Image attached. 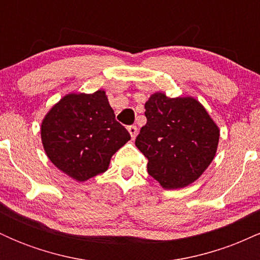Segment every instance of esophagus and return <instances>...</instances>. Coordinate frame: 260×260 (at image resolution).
I'll return each mask as SVG.
<instances>
[{
    "instance_id": "34e87169",
    "label": "esophagus",
    "mask_w": 260,
    "mask_h": 260,
    "mask_svg": "<svg viewBox=\"0 0 260 260\" xmlns=\"http://www.w3.org/2000/svg\"><path fill=\"white\" fill-rule=\"evenodd\" d=\"M128 132H129L131 137H132V139H136L137 133H138V129H137L136 126H129V127H128Z\"/></svg>"
}]
</instances>
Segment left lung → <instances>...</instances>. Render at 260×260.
I'll return each instance as SVG.
<instances>
[{"label":"left lung","instance_id":"8db88e82","mask_svg":"<svg viewBox=\"0 0 260 260\" xmlns=\"http://www.w3.org/2000/svg\"><path fill=\"white\" fill-rule=\"evenodd\" d=\"M147 124L136 147L148 159V172L165 189L192 184L215 157L220 129L193 96L156 91L145 103Z\"/></svg>","mask_w":260,"mask_h":260}]
</instances>
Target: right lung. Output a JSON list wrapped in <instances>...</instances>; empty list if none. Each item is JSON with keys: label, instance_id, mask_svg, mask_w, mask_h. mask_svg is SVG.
Masks as SVG:
<instances>
[{"label": "right lung", "instance_id": "obj_1", "mask_svg": "<svg viewBox=\"0 0 260 260\" xmlns=\"http://www.w3.org/2000/svg\"><path fill=\"white\" fill-rule=\"evenodd\" d=\"M40 134L50 161L77 182L105 172L112 155L131 139L104 89L66 94L45 115Z\"/></svg>", "mask_w": 260, "mask_h": 260}]
</instances>
